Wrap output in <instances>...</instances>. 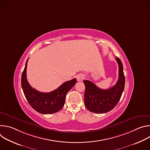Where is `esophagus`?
Wrapping results in <instances>:
<instances>
[{"instance_id":"34e87169","label":"esophagus","mask_w":150,"mask_h":150,"mask_svg":"<svg viewBox=\"0 0 150 150\" xmlns=\"http://www.w3.org/2000/svg\"><path fill=\"white\" fill-rule=\"evenodd\" d=\"M84 79V76L82 74H79L76 76V79L78 81H82Z\"/></svg>"}]
</instances>
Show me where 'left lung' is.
Wrapping results in <instances>:
<instances>
[{"label": "left lung", "instance_id": "obj_1", "mask_svg": "<svg viewBox=\"0 0 150 150\" xmlns=\"http://www.w3.org/2000/svg\"><path fill=\"white\" fill-rule=\"evenodd\" d=\"M116 60L119 65V79L113 87L103 90L90 81H83L85 86L84 104L86 108L91 112H108L115 108L120 99L125 87V78L120 59L117 57Z\"/></svg>", "mask_w": 150, "mask_h": 150}]
</instances>
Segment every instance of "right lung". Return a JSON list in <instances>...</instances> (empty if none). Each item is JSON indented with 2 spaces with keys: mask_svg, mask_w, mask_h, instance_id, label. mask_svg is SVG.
I'll return each instance as SVG.
<instances>
[{
  "mask_svg": "<svg viewBox=\"0 0 150 150\" xmlns=\"http://www.w3.org/2000/svg\"><path fill=\"white\" fill-rule=\"evenodd\" d=\"M21 77V85L26 99L30 105L37 112L52 114L62 109L68 91L76 82L75 78L62 83L59 87L50 93H41L32 88L27 79V62Z\"/></svg>",
  "mask_w": 150,
  "mask_h": 150,
  "instance_id": "obj_1",
  "label": "right lung"
}]
</instances>
